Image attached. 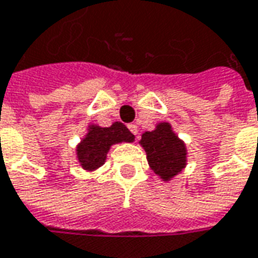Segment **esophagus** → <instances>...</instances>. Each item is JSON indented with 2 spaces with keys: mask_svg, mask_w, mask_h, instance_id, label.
Instances as JSON below:
<instances>
[{
  "mask_svg": "<svg viewBox=\"0 0 258 258\" xmlns=\"http://www.w3.org/2000/svg\"><path fill=\"white\" fill-rule=\"evenodd\" d=\"M128 130L133 133L134 135L138 134V127L135 125V124H128Z\"/></svg>",
  "mask_w": 258,
  "mask_h": 258,
  "instance_id": "1",
  "label": "esophagus"
}]
</instances>
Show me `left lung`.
Returning <instances> with one entry per match:
<instances>
[{"mask_svg": "<svg viewBox=\"0 0 258 258\" xmlns=\"http://www.w3.org/2000/svg\"><path fill=\"white\" fill-rule=\"evenodd\" d=\"M141 145L147 152L149 166L163 180L172 179L184 167V144L174 135L167 123L159 124L154 131L142 134Z\"/></svg>", "mask_w": 258, "mask_h": 258, "instance_id": "8db88e82", "label": "left lung"}]
</instances>
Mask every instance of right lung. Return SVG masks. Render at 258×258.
Returning a JSON list of instances; mask_svg holds the SVG:
<instances>
[{
	"label": "right lung",
	"mask_w": 258,
	"mask_h": 258,
	"mask_svg": "<svg viewBox=\"0 0 258 258\" xmlns=\"http://www.w3.org/2000/svg\"><path fill=\"white\" fill-rule=\"evenodd\" d=\"M134 141V135L123 123H114L111 127H91L89 134L77 149L79 163L85 170L98 169L104 163L106 154L116 142Z\"/></svg>",
	"instance_id": "obj_1"
}]
</instances>
